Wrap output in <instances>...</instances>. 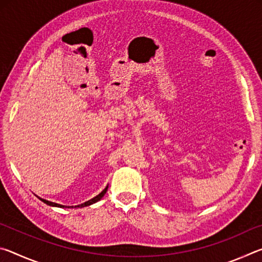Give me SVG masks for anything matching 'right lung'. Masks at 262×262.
<instances>
[{"instance_id":"1","label":"right lung","mask_w":262,"mask_h":262,"mask_svg":"<svg viewBox=\"0 0 262 262\" xmlns=\"http://www.w3.org/2000/svg\"><path fill=\"white\" fill-rule=\"evenodd\" d=\"M107 188H108V186H106L105 187V189L103 190V192L101 193H99L98 195H97V196H95L94 199H91V200H89V201H86V202H84V203H82V205H78V206H75V208H82V207H86V206H90V205H94V203H96L97 201H99L101 198L104 196L105 195V193H106V190H107ZM40 199V200L43 202V203H46V205H48V206H52V207H59V208H74L73 206L72 207H66V206H62V205H59V203H55V202H51V201H47V200H43V199H41V198H39Z\"/></svg>"}]
</instances>
